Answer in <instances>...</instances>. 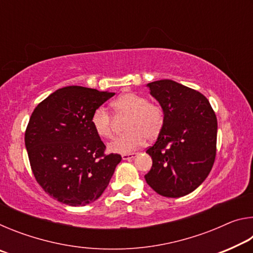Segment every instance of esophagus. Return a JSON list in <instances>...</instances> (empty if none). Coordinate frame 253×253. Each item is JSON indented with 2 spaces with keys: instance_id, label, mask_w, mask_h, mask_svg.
I'll use <instances>...</instances> for the list:
<instances>
[{
  "instance_id": "esophagus-1",
  "label": "esophagus",
  "mask_w": 253,
  "mask_h": 253,
  "mask_svg": "<svg viewBox=\"0 0 253 253\" xmlns=\"http://www.w3.org/2000/svg\"><path fill=\"white\" fill-rule=\"evenodd\" d=\"M137 156V154L132 153V154H124V155H122L123 160L124 161H129V160H134V158Z\"/></svg>"
}]
</instances>
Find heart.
<instances>
[{"mask_svg":"<svg viewBox=\"0 0 253 253\" xmlns=\"http://www.w3.org/2000/svg\"><path fill=\"white\" fill-rule=\"evenodd\" d=\"M116 116H127L125 130L108 144L111 153L129 154L142 146L145 138L154 139L161 134L164 126V110L160 105L148 101L146 97L135 92H126L110 104ZM91 125L101 138L114 136L113 118L106 109L97 108L92 113Z\"/></svg>","mask_w":253,"mask_h":253,"instance_id":"heart-1","label":"heart"}]
</instances>
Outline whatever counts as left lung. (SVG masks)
<instances>
[{"mask_svg": "<svg viewBox=\"0 0 253 253\" xmlns=\"http://www.w3.org/2000/svg\"><path fill=\"white\" fill-rule=\"evenodd\" d=\"M164 110L161 134L146 153L153 160L145 179L166 198H181L198 188L212 169L216 154L217 121L202 93L176 81L147 84Z\"/></svg>", "mask_w": 253, "mask_h": 253, "instance_id": "obj_1", "label": "left lung"}]
</instances>
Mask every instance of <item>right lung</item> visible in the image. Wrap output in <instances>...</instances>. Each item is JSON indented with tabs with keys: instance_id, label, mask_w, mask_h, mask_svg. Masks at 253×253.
Instances as JSON below:
<instances>
[{
	"instance_id": "right-lung-1",
	"label": "right lung",
	"mask_w": 253,
	"mask_h": 253,
	"mask_svg": "<svg viewBox=\"0 0 253 253\" xmlns=\"http://www.w3.org/2000/svg\"><path fill=\"white\" fill-rule=\"evenodd\" d=\"M115 95L69 85L36 107L25 130L30 165L45 193L63 204L84 207L104 193L122 161L106 155L91 125L92 113Z\"/></svg>"
}]
</instances>
